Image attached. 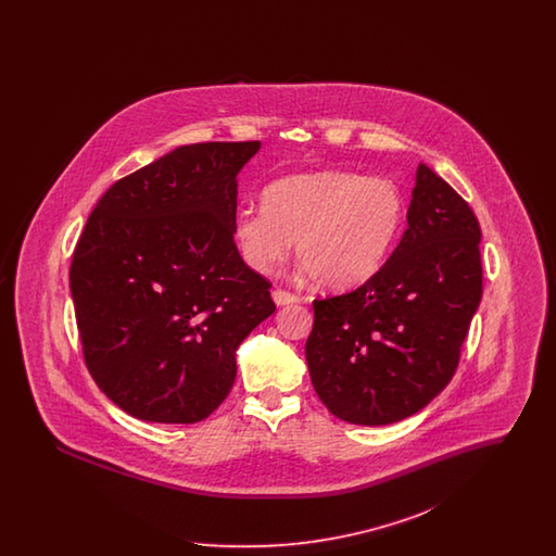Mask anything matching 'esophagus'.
Here are the masks:
<instances>
[{"label":"esophagus","mask_w":556,"mask_h":556,"mask_svg":"<svg viewBox=\"0 0 556 556\" xmlns=\"http://www.w3.org/2000/svg\"><path fill=\"white\" fill-rule=\"evenodd\" d=\"M273 300H275L277 306H288V304H295L300 298L295 293H291V291L277 288V290L273 291Z\"/></svg>","instance_id":"1"}]
</instances>
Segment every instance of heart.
Instances as JSON below:
<instances>
[{
    "mask_svg": "<svg viewBox=\"0 0 556 556\" xmlns=\"http://www.w3.org/2000/svg\"><path fill=\"white\" fill-rule=\"evenodd\" d=\"M404 220L390 179L318 170L279 179L263 191V211H241L233 238L241 258L270 273L290 256L325 290L356 288L388 261Z\"/></svg>",
    "mask_w": 556,
    "mask_h": 556,
    "instance_id": "obj_1",
    "label": "heart"
}]
</instances>
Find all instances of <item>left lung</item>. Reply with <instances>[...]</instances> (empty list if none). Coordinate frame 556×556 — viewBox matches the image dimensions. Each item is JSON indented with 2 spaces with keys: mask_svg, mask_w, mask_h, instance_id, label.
I'll use <instances>...</instances> for the list:
<instances>
[{
  "mask_svg": "<svg viewBox=\"0 0 556 556\" xmlns=\"http://www.w3.org/2000/svg\"><path fill=\"white\" fill-rule=\"evenodd\" d=\"M406 218L396 250L369 281L313 302L311 381L348 424H396L438 396L481 300L477 216L425 164Z\"/></svg>",
  "mask_w": 556,
  "mask_h": 556,
  "instance_id": "1",
  "label": "left lung"
}]
</instances>
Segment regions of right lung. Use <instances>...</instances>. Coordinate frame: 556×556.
I'll return each instance as SVG.
<instances>
[{
  "label": "right lung",
  "mask_w": 556,
  "mask_h": 556,
  "mask_svg": "<svg viewBox=\"0 0 556 556\" xmlns=\"http://www.w3.org/2000/svg\"><path fill=\"white\" fill-rule=\"evenodd\" d=\"M258 148L181 146L118 179L87 218L71 265L83 358L135 419H206L233 388L238 345L275 313L233 239L236 177Z\"/></svg>",
  "instance_id": "obj_1"
}]
</instances>
